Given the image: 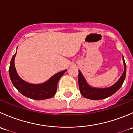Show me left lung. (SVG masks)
Wrapping results in <instances>:
<instances>
[{
	"instance_id": "obj_1",
	"label": "left lung",
	"mask_w": 133,
	"mask_h": 133,
	"mask_svg": "<svg viewBox=\"0 0 133 133\" xmlns=\"http://www.w3.org/2000/svg\"><path fill=\"white\" fill-rule=\"evenodd\" d=\"M123 62H124V73H122L119 80L114 85L107 88H96L90 86L87 83L86 80L82 74L81 71L78 70V80L79 89H80L82 95L86 98L93 100H98L106 98L115 93L121 88L125 78L126 64L125 63L124 57H123Z\"/></svg>"
}]
</instances>
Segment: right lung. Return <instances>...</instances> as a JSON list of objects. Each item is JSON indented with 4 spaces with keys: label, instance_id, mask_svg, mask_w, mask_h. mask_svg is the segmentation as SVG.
<instances>
[{
    "label": "right lung",
    "instance_id": "add662e5",
    "mask_svg": "<svg viewBox=\"0 0 133 133\" xmlns=\"http://www.w3.org/2000/svg\"><path fill=\"white\" fill-rule=\"evenodd\" d=\"M16 53L12 57L9 69V76L13 85L21 94L29 98L41 100L53 97L57 91L58 80L65 73L66 69L54 75L42 84H30L22 80L17 74L14 63Z\"/></svg>",
    "mask_w": 133,
    "mask_h": 133
}]
</instances>
